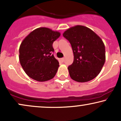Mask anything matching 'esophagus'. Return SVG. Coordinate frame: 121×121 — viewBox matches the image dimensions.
Returning <instances> with one entry per match:
<instances>
[{
  "label": "esophagus",
  "instance_id": "obj_1",
  "mask_svg": "<svg viewBox=\"0 0 121 121\" xmlns=\"http://www.w3.org/2000/svg\"><path fill=\"white\" fill-rule=\"evenodd\" d=\"M60 60H62V62H64V60H65V58H61Z\"/></svg>",
  "mask_w": 121,
  "mask_h": 121
}]
</instances>
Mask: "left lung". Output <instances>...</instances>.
Here are the masks:
<instances>
[{
    "label": "left lung",
    "instance_id": "left-lung-1",
    "mask_svg": "<svg viewBox=\"0 0 121 121\" xmlns=\"http://www.w3.org/2000/svg\"><path fill=\"white\" fill-rule=\"evenodd\" d=\"M63 36L69 41L74 55L73 62L68 67L71 78L78 82L95 78L105 61V46L101 38L81 25L67 30Z\"/></svg>",
    "mask_w": 121,
    "mask_h": 121
}]
</instances>
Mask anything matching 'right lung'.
Masks as SVG:
<instances>
[{
	"mask_svg": "<svg viewBox=\"0 0 121 121\" xmlns=\"http://www.w3.org/2000/svg\"><path fill=\"white\" fill-rule=\"evenodd\" d=\"M60 32L47 27L34 30L24 39L19 49V59L26 73L36 81L44 82L55 76L59 62L54 58L53 44Z\"/></svg>",
	"mask_w": 121,
	"mask_h": 121,
	"instance_id": "add662e5",
	"label": "right lung"
}]
</instances>
